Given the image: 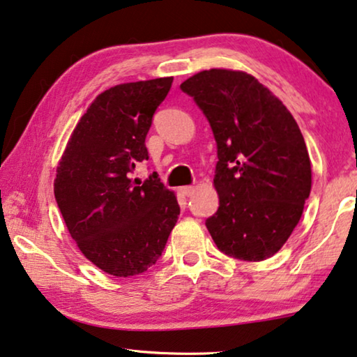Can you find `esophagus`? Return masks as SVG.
<instances>
[{
	"instance_id": "1",
	"label": "esophagus",
	"mask_w": 357,
	"mask_h": 357,
	"mask_svg": "<svg viewBox=\"0 0 357 357\" xmlns=\"http://www.w3.org/2000/svg\"><path fill=\"white\" fill-rule=\"evenodd\" d=\"M180 191H182V195H185V196H191V195H193L195 188L193 187H182V188H180Z\"/></svg>"
}]
</instances>
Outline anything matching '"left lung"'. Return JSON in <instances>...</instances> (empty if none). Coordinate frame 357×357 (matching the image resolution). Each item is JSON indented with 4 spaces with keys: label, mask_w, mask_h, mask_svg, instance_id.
<instances>
[{
    "label": "left lung",
    "mask_w": 357,
    "mask_h": 357,
    "mask_svg": "<svg viewBox=\"0 0 357 357\" xmlns=\"http://www.w3.org/2000/svg\"><path fill=\"white\" fill-rule=\"evenodd\" d=\"M217 143L219 209L206 219L224 255L264 261L290 238L311 193V161L290 111L255 77L211 69L180 85Z\"/></svg>",
    "instance_id": "1"
}]
</instances>
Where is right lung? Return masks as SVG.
Returning <instances> with one entry per match:
<instances>
[{
    "instance_id": "1",
    "label": "right lung",
    "mask_w": 357,
    "mask_h": 357,
    "mask_svg": "<svg viewBox=\"0 0 357 357\" xmlns=\"http://www.w3.org/2000/svg\"><path fill=\"white\" fill-rule=\"evenodd\" d=\"M172 77L102 91L77 123L61 158L54 198L72 238L102 272L132 277L156 264L180 206L156 172L133 182L148 161V130Z\"/></svg>"
}]
</instances>
